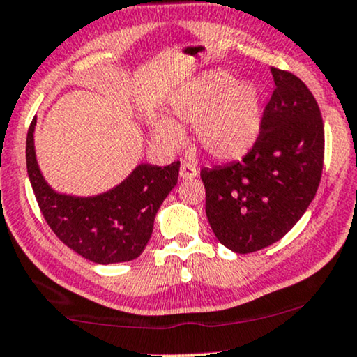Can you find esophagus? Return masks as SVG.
I'll return each instance as SVG.
<instances>
[{"label": "esophagus", "mask_w": 357, "mask_h": 357, "mask_svg": "<svg viewBox=\"0 0 357 357\" xmlns=\"http://www.w3.org/2000/svg\"><path fill=\"white\" fill-rule=\"evenodd\" d=\"M199 174V169L196 166L189 165V163H183L181 165V169H179V176H181V179H192V178H197Z\"/></svg>", "instance_id": "obj_1"}]
</instances>
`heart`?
<instances>
[{"label": "heart", "mask_w": 357, "mask_h": 357, "mask_svg": "<svg viewBox=\"0 0 357 357\" xmlns=\"http://www.w3.org/2000/svg\"><path fill=\"white\" fill-rule=\"evenodd\" d=\"M171 119L151 121L153 139L169 150L184 145V127H197L199 145L217 160H235L255 145L263 122V94L255 82L215 68L196 76L169 99Z\"/></svg>", "instance_id": "b5f03b06"}]
</instances>
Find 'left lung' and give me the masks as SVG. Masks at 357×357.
<instances>
[{"instance_id":"obj_1","label":"left lung","mask_w":357,"mask_h":357,"mask_svg":"<svg viewBox=\"0 0 357 357\" xmlns=\"http://www.w3.org/2000/svg\"><path fill=\"white\" fill-rule=\"evenodd\" d=\"M275 89L258 140L243 160L201 171L206 213L217 240L246 255L275 243L310 206L321 178L325 134L302 79L271 68Z\"/></svg>"}]
</instances>
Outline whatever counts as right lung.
<instances>
[{
	"mask_svg": "<svg viewBox=\"0 0 357 357\" xmlns=\"http://www.w3.org/2000/svg\"><path fill=\"white\" fill-rule=\"evenodd\" d=\"M32 121L26 142L27 174L54 234L79 256L98 264L139 258L149 243L156 212L176 184L179 161L137 165L123 181L93 196L60 192L47 183L36 155Z\"/></svg>",
	"mask_w": 357,
	"mask_h": 357,
	"instance_id": "obj_1",
	"label": "right lung"
}]
</instances>
